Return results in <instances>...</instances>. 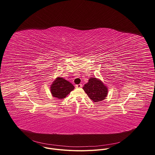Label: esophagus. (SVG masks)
<instances>
[{
    "label": "esophagus",
    "mask_w": 155,
    "mask_h": 155,
    "mask_svg": "<svg viewBox=\"0 0 155 155\" xmlns=\"http://www.w3.org/2000/svg\"><path fill=\"white\" fill-rule=\"evenodd\" d=\"M83 87V86H82L81 84H77V85L75 86V87H76V88H81V87Z\"/></svg>",
    "instance_id": "obj_1"
}]
</instances>
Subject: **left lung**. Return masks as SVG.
Masks as SVG:
<instances>
[{"label":"left lung","instance_id":"obj_1","mask_svg":"<svg viewBox=\"0 0 155 155\" xmlns=\"http://www.w3.org/2000/svg\"><path fill=\"white\" fill-rule=\"evenodd\" d=\"M83 89L94 102L104 100L108 92L107 86L100 79L94 77L90 78Z\"/></svg>","mask_w":155,"mask_h":155}]
</instances>
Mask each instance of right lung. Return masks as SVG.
<instances>
[{"label": "right lung", "instance_id": "right-lung-1", "mask_svg": "<svg viewBox=\"0 0 155 155\" xmlns=\"http://www.w3.org/2000/svg\"><path fill=\"white\" fill-rule=\"evenodd\" d=\"M74 86L68 80L61 77H57L50 86L52 96L56 98L63 99L74 89Z\"/></svg>", "mask_w": 155, "mask_h": 155}]
</instances>
